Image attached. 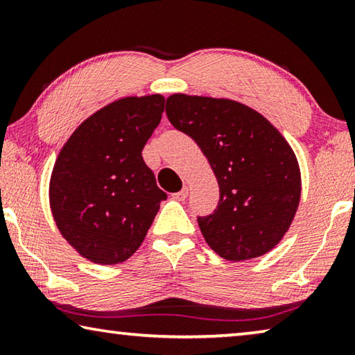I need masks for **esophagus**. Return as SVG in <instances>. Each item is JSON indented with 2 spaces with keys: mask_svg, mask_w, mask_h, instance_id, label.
Instances as JSON below:
<instances>
[{
  "mask_svg": "<svg viewBox=\"0 0 355 355\" xmlns=\"http://www.w3.org/2000/svg\"><path fill=\"white\" fill-rule=\"evenodd\" d=\"M188 194H189V189L183 188L182 191H178V192H175V194H172V199L178 200V202H183L186 197H188Z\"/></svg>",
  "mask_w": 355,
  "mask_h": 355,
  "instance_id": "esophagus-1",
  "label": "esophagus"
}]
</instances>
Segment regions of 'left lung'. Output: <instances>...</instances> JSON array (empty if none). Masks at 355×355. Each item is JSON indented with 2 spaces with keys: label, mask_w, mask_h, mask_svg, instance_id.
I'll return each mask as SVG.
<instances>
[{
  "label": "left lung",
  "mask_w": 355,
  "mask_h": 355,
  "mask_svg": "<svg viewBox=\"0 0 355 355\" xmlns=\"http://www.w3.org/2000/svg\"><path fill=\"white\" fill-rule=\"evenodd\" d=\"M166 114L208 158L219 203L199 216L200 232L228 261L264 255L290 228L300 200L296 155L260 112L233 100L173 94Z\"/></svg>",
  "instance_id": "obj_1"
}]
</instances>
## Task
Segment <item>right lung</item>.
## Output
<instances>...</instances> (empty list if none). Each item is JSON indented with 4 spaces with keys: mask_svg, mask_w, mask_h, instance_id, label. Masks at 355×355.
Segmentation results:
<instances>
[{
    "mask_svg": "<svg viewBox=\"0 0 355 355\" xmlns=\"http://www.w3.org/2000/svg\"><path fill=\"white\" fill-rule=\"evenodd\" d=\"M164 97H127L75 130L50 180V205L62 236L80 255L117 264L139 249L167 194L142 148L161 122Z\"/></svg>",
    "mask_w": 355,
    "mask_h": 355,
    "instance_id": "right-lung-1",
    "label": "right lung"
}]
</instances>
